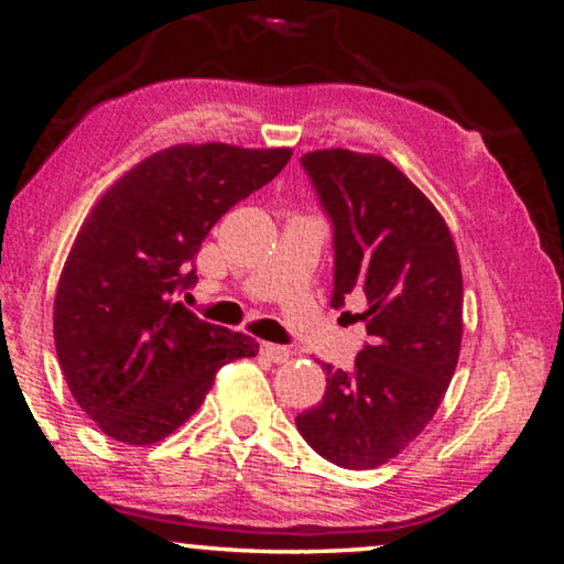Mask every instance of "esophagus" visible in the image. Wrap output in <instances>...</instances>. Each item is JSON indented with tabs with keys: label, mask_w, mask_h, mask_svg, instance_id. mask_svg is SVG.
Instances as JSON below:
<instances>
[{
	"label": "esophagus",
	"mask_w": 564,
	"mask_h": 564,
	"mask_svg": "<svg viewBox=\"0 0 564 564\" xmlns=\"http://www.w3.org/2000/svg\"><path fill=\"white\" fill-rule=\"evenodd\" d=\"M261 356L269 358L271 362H285L291 358V350L275 346V343H261Z\"/></svg>",
	"instance_id": "34e87169"
}]
</instances>
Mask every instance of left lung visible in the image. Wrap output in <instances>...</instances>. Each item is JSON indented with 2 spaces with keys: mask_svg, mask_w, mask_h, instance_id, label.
Listing matches in <instances>:
<instances>
[{
  "mask_svg": "<svg viewBox=\"0 0 564 564\" xmlns=\"http://www.w3.org/2000/svg\"><path fill=\"white\" fill-rule=\"evenodd\" d=\"M333 224V308L362 299L368 343L356 368L323 366L326 395L295 417L328 463L370 470L431 423L463 340V273L451 228L403 171L376 154L311 151L301 159Z\"/></svg>",
  "mask_w": 564,
  "mask_h": 564,
  "instance_id": "8db88e82",
  "label": "left lung"
}]
</instances>
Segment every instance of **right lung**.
Listing matches in <instances>:
<instances>
[{
  "label": "right lung",
  "instance_id": "1",
  "mask_svg": "<svg viewBox=\"0 0 564 564\" xmlns=\"http://www.w3.org/2000/svg\"><path fill=\"white\" fill-rule=\"evenodd\" d=\"M291 149L178 144L127 171L76 234L54 301L66 386L104 435L154 445L202 408L218 368L259 343L176 301L228 208L269 184Z\"/></svg>",
  "mask_w": 564,
  "mask_h": 564
}]
</instances>
